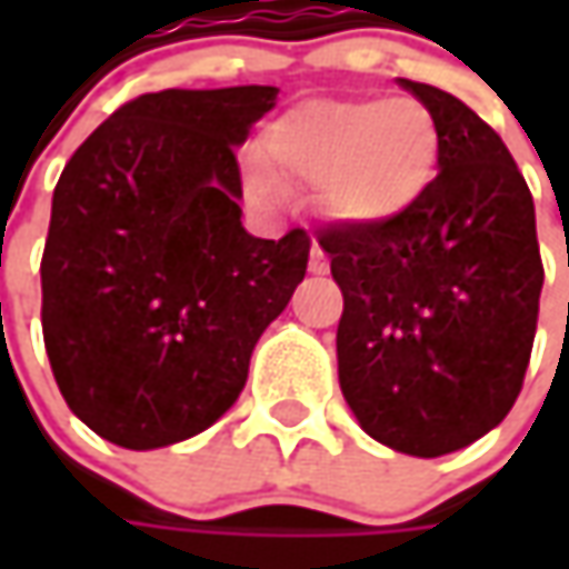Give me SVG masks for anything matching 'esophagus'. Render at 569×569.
<instances>
[{
  "label": "esophagus",
  "instance_id": "esophagus-1",
  "mask_svg": "<svg viewBox=\"0 0 569 569\" xmlns=\"http://www.w3.org/2000/svg\"><path fill=\"white\" fill-rule=\"evenodd\" d=\"M310 272L313 274L329 272V259H326V252H322V247H319V243H313V247H310Z\"/></svg>",
  "mask_w": 569,
  "mask_h": 569
}]
</instances>
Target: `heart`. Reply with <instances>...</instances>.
<instances>
[{
	"mask_svg": "<svg viewBox=\"0 0 569 569\" xmlns=\"http://www.w3.org/2000/svg\"><path fill=\"white\" fill-rule=\"evenodd\" d=\"M440 132L411 98L300 103L259 139V158L281 187L319 189V208L341 224H386L433 180ZM259 196L272 183L256 177Z\"/></svg>",
	"mask_w": 569,
	"mask_h": 569,
	"instance_id": "obj_1",
	"label": "heart"
}]
</instances>
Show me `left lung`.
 <instances>
[{
	"label": "left lung",
	"mask_w": 569,
	"mask_h": 569,
	"mask_svg": "<svg viewBox=\"0 0 569 569\" xmlns=\"http://www.w3.org/2000/svg\"><path fill=\"white\" fill-rule=\"evenodd\" d=\"M440 132V173L386 224L319 233L345 310L341 396L382 447L447 456L500 425L536 341V206L513 154L447 91L399 78Z\"/></svg>",
	"instance_id": "left-lung-1"
}]
</instances>
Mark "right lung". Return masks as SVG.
<instances>
[{
    "mask_svg": "<svg viewBox=\"0 0 569 569\" xmlns=\"http://www.w3.org/2000/svg\"><path fill=\"white\" fill-rule=\"evenodd\" d=\"M274 100L272 84L142 94L56 183L43 345L72 415L117 447H170L214 425L307 274L303 230L262 240L240 221L233 151Z\"/></svg>",
    "mask_w": 569,
    "mask_h": 569,
    "instance_id": "1",
    "label": "right lung"
}]
</instances>
